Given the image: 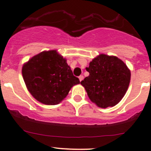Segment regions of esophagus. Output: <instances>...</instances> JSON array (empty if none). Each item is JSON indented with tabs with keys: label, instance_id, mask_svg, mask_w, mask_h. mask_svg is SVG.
<instances>
[{
	"label": "esophagus",
	"instance_id": "esophagus-1",
	"mask_svg": "<svg viewBox=\"0 0 151 151\" xmlns=\"http://www.w3.org/2000/svg\"><path fill=\"white\" fill-rule=\"evenodd\" d=\"M79 80H80V81H81L83 80V78H84V77H83V76H79Z\"/></svg>",
	"mask_w": 151,
	"mask_h": 151
}]
</instances>
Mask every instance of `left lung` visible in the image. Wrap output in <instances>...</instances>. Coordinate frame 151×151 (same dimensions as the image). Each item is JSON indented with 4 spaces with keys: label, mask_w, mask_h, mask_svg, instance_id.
Returning a JSON list of instances; mask_svg holds the SVG:
<instances>
[{
    "label": "left lung",
    "mask_w": 151,
    "mask_h": 151,
    "mask_svg": "<svg viewBox=\"0 0 151 151\" xmlns=\"http://www.w3.org/2000/svg\"><path fill=\"white\" fill-rule=\"evenodd\" d=\"M89 75L81 83L89 99L99 108L117 105L125 95L131 73L124 62L116 57L100 54L86 68Z\"/></svg>",
    "instance_id": "obj_1"
}]
</instances>
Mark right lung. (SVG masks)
<instances>
[{
	"mask_svg": "<svg viewBox=\"0 0 151 151\" xmlns=\"http://www.w3.org/2000/svg\"><path fill=\"white\" fill-rule=\"evenodd\" d=\"M22 72L30 94L45 105L60 103L71 87L80 83L66 60L55 50L34 56L24 65Z\"/></svg>",
	"mask_w": 151,
	"mask_h": 151,
	"instance_id": "right-lung-1",
	"label": "right lung"
}]
</instances>
